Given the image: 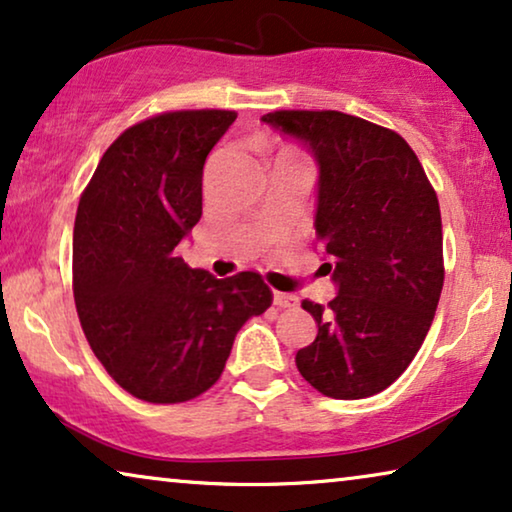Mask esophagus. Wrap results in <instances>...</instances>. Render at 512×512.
<instances>
[{"mask_svg":"<svg viewBox=\"0 0 512 512\" xmlns=\"http://www.w3.org/2000/svg\"><path fill=\"white\" fill-rule=\"evenodd\" d=\"M273 304L278 308H294L299 306V299L294 297V294H287V292H273Z\"/></svg>","mask_w":512,"mask_h":512,"instance_id":"34e87169","label":"esophagus"}]
</instances>
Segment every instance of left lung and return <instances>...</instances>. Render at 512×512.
Masks as SVG:
<instances>
[{
	"label": "left lung",
	"mask_w": 512,
	"mask_h": 512,
	"mask_svg": "<svg viewBox=\"0 0 512 512\" xmlns=\"http://www.w3.org/2000/svg\"><path fill=\"white\" fill-rule=\"evenodd\" d=\"M262 122L318 162L315 234L338 294L304 301L318 336L297 369L331 399L390 387L427 336L443 290V227L434 187L392 129L341 111H273Z\"/></svg>",
	"instance_id": "obj_1"
}]
</instances>
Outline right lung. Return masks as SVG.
<instances>
[{
    "label": "right lung",
    "mask_w": 512,
    "mask_h": 512,
    "mask_svg": "<svg viewBox=\"0 0 512 512\" xmlns=\"http://www.w3.org/2000/svg\"><path fill=\"white\" fill-rule=\"evenodd\" d=\"M234 120V111H171L125 129L78 201V320L109 376L141 401L204 394L239 329L273 301L255 271L218 280L178 255L201 218L206 157Z\"/></svg>",
    "instance_id": "right-lung-1"
}]
</instances>
